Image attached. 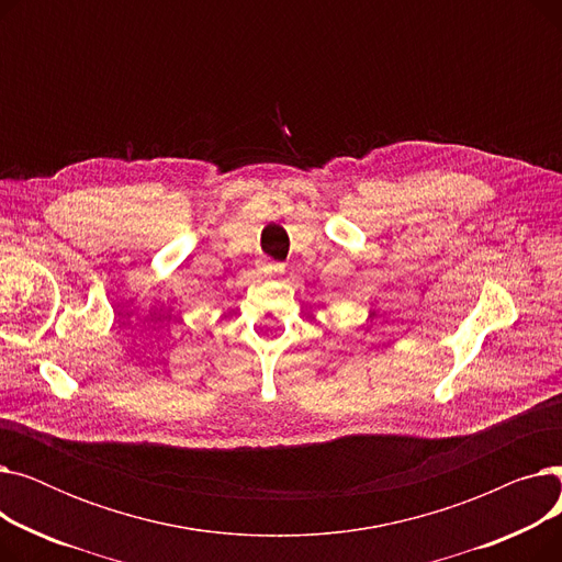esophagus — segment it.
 Returning a JSON list of instances; mask_svg holds the SVG:
<instances>
[{"label":"esophagus","mask_w":562,"mask_h":562,"mask_svg":"<svg viewBox=\"0 0 562 562\" xmlns=\"http://www.w3.org/2000/svg\"><path fill=\"white\" fill-rule=\"evenodd\" d=\"M261 273L269 276V278H276V276H282L284 273V266L273 261V259H263L261 261Z\"/></svg>","instance_id":"34e87169"}]
</instances>
